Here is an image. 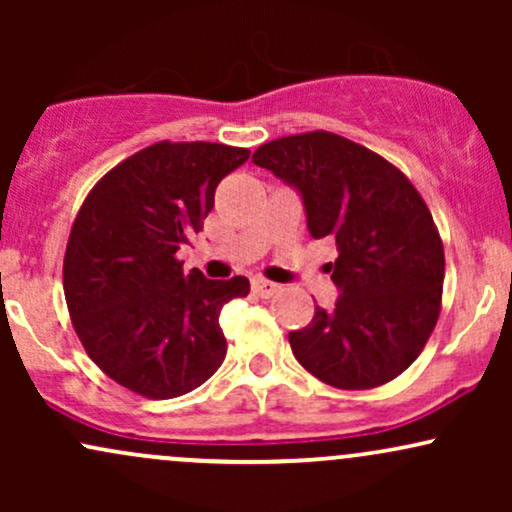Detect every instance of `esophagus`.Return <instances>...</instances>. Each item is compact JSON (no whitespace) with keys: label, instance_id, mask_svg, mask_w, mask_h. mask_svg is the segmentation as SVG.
<instances>
[{"label":"esophagus","instance_id":"esophagus-1","mask_svg":"<svg viewBox=\"0 0 512 512\" xmlns=\"http://www.w3.org/2000/svg\"><path fill=\"white\" fill-rule=\"evenodd\" d=\"M279 289H281V286L274 284V281L260 279V276H255V279H252V293H255V296H260V298H272Z\"/></svg>","mask_w":512,"mask_h":512}]
</instances>
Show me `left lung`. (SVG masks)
<instances>
[{
	"instance_id": "1",
	"label": "left lung",
	"mask_w": 512,
	"mask_h": 512,
	"mask_svg": "<svg viewBox=\"0 0 512 512\" xmlns=\"http://www.w3.org/2000/svg\"><path fill=\"white\" fill-rule=\"evenodd\" d=\"M252 163L298 192L310 236L337 240L327 269L339 296L289 332L293 356L342 390L390 383L416 361L440 313L445 257L426 202L383 156L332 132L274 139Z\"/></svg>"
}]
</instances>
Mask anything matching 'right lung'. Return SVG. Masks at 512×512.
<instances>
[{
    "label": "right lung",
    "instance_id": "right-lung-1",
    "mask_svg": "<svg viewBox=\"0 0 512 512\" xmlns=\"http://www.w3.org/2000/svg\"><path fill=\"white\" fill-rule=\"evenodd\" d=\"M248 149L161 142L129 156L86 197L64 255V298L91 361L151 399L192 392L226 358L219 315L250 293L245 276L182 272L214 192Z\"/></svg>",
    "mask_w": 512,
    "mask_h": 512
}]
</instances>
